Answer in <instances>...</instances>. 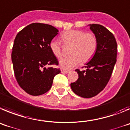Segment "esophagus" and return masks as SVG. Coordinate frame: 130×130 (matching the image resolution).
Masks as SVG:
<instances>
[{
	"mask_svg": "<svg viewBox=\"0 0 130 130\" xmlns=\"http://www.w3.org/2000/svg\"><path fill=\"white\" fill-rule=\"evenodd\" d=\"M61 72H62V73H69V71H68V70L66 69H61Z\"/></svg>",
	"mask_w": 130,
	"mask_h": 130,
	"instance_id": "34e87169",
	"label": "esophagus"
}]
</instances>
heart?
<instances>
[{
    "label": "heart",
    "mask_w": 130,
    "mask_h": 130,
    "mask_svg": "<svg viewBox=\"0 0 130 130\" xmlns=\"http://www.w3.org/2000/svg\"><path fill=\"white\" fill-rule=\"evenodd\" d=\"M65 45L71 46L69 58L59 61V65L64 69H72L80 62L86 63L94 56L98 47V40L94 34L84 31L73 30L67 31L61 36ZM51 51L58 59L62 57V46L60 42L53 39L50 43Z\"/></svg>",
    "instance_id": "heart-1"
}]
</instances>
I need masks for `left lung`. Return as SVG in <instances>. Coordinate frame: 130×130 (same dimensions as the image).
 <instances>
[{
	"label": "left lung",
	"mask_w": 130,
	"mask_h": 130,
	"mask_svg": "<svg viewBox=\"0 0 130 130\" xmlns=\"http://www.w3.org/2000/svg\"><path fill=\"white\" fill-rule=\"evenodd\" d=\"M98 40V47L93 58L85 64V71H76L78 78L71 83L72 91L83 98H91L101 92L110 79L117 61V44L114 36L102 25L89 24Z\"/></svg>",
	"instance_id": "1"
}]
</instances>
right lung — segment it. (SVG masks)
Listing matches in <instances>:
<instances>
[{
	"mask_svg": "<svg viewBox=\"0 0 130 130\" xmlns=\"http://www.w3.org/2000/svg\"><path fill=\"white\" fill-rule=\"evenodd\" d=\"M58 34L51 25L32 23L17 34L11 53L13 71L17 83L30 95L46 93L60 69L46 65H58L50 48V43Z\"/></svg>",
	"mask_w": 130,
	"mask_h": 130,
	"instance_id": "right-lung-1",
	"label": "right lung"
}]
</instances>
